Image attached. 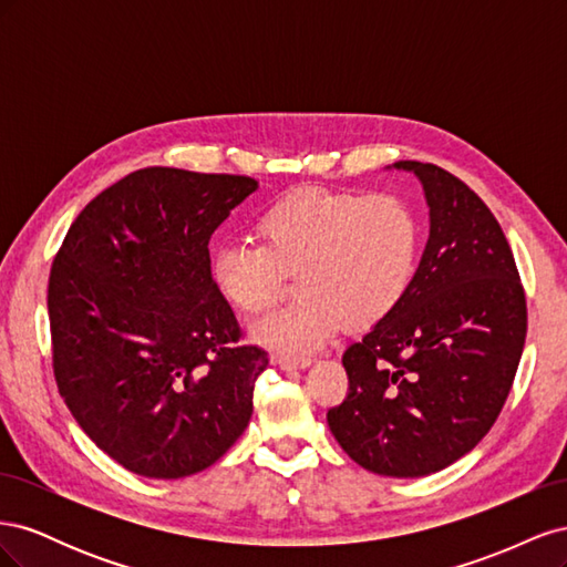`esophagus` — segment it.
Returning a JSON list of instances; mask_svg holds the SVG:
<instances>
[{"label":"esophagus","mask_w":567,"mask_h":567,"mask_svg":"<svg viewBox=\"0 0 567 567\" xmlns=\"http://www.w3.org/2000/svg\"><path fill=\"white\" fill-rule=\"evenodd\" d=\"M274 364H279L281 371H298L310 367V359H290V357H274Z\"/></svg>","instance_id":"34e87169"}]
</instances>
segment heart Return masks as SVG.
Returning a JSON list of instances; mask_svg holds the SVG:
<instances>
[{"label":"heart","instance_id":"1","mask_svg":"<svg viewBox=\"0 0 567 567\" xmlns=\"http://www.w3.org/2000/svg\"><path fill=\"white\" fill-rule=\"evenodd\" d=\"M257 244H221L210 255L217 293L248 315L298 274L300 300L250 323V338L284 357L321 350L342 329H369L402 302L414 279L421 221L398 194L307 188L257 219Z\"/></svg>","mask_w":567,"mask_h":567}]
</instances>
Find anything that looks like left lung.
<instances>
[{
	"mask_svg": "<svg viewBox=\"0 0 567 567\" xmlns=\"http://www.w3.org/2000/svg\"><path fill=\"white\" fill-rule=\"evenodd\" d=\"M427 205V241L402 302L342 354L350 392L326 414L359 466L388 477L447 468L508 398L527 333L511 246L487 205L431 163L400 161Z\"/></svg>",
	"mask_w": 567,
	"mask_h": 567,
	"instance_id": "1",
	"label": "left lung"
}]
</instances>
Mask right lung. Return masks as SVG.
<instances>
[{
  "instance_id": "1",
  "label": "right lung",
  "mask_w": 567,
  "mask_h": 567,
  "mask_svg": "<svg viewBox=\"0 0 567 567\" xmlns=\"http://www.w3.org/2000/svg\"><path fill=\"white\" fill-rule=\"evenodd\" d=\"M260 184L144 167L84 205L49 277L61 398L127 471L177 480L225 456L269 359L236 346L210 236Z\"/></svg>"
}]
</instances>
